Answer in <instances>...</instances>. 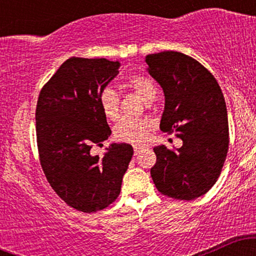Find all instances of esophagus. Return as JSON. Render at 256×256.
<instances>
[{
	"instance_id": "34e87169",
	"label": "esophagus",
	"mask_w": 256,
	"mask_h": 256,
	"mask_svg": "<svg viewBox=\"0 0 256 256\" xmlns=\"http://www.w3.org/2000/svg\"><path fill=\"white\" fill-rule=\"evenodd\" d=\"M143 148H144V146H134V155H138V154H140V152L142 150Z\"/></svg>"
}]
</instances>
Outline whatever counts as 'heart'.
<instances>
[{"mask_svg": "<svg viewBox=\"0 0 256 256\" xmlns=\"http://www.w3.org/2000/svg\"><path fill=\"white\" fill-rule=\"evenodd\" d=\"M128 86L138 94L146 102L154 101L156 98V85L150 78L144 76H132L126 82ZM98 106L106 119L116 120L119 116L120 98L116 90L107 86L98 94ZM152 122L146 119L122 118L114 125L113 136L116 140L130 144H142L146 142Z\"/></svg>", "mask_w": 256, "mask_h": 256, "instance_id": "b5f03b06", "label": "heart"}]
</instances>
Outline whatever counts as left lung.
I'll use <instances>...</instances> for the list:
<instances>
[{
    "mask_svg": "<svg viewBox=\"0 0 256 256\" xmlns=\"http://www.w3.org/2000/svg\"><path fill=\"white\" fill-rule=\"evenodd\" d=\"M146 62L149 74L165 94L160 130L176 131V136L183 140L178 149L155 146L152 182L164 195L192 201L216 184L228 155L224 95L212 73L183 52L149 54Z\"/></svg>",
    "mask_w": 256,
    "mask_h": 256,
    "instance_id": "1",
    "label": "left lung"
}]
</instances>
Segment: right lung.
I'll return each mask as SVG.
<instances>
[{
    "instance_id": "1",
    "label": "right lung",
    "mask_w": 256,
    "mask_h": 256,
    "mask_svg": "<svg viewBox=\"0 0 256 256\" xmlns=\"http://www.w3.org/2000/svg\"><path fill=\"white\" fill-rule=\"evenodd\" d=\"M119 61L70 58L40 90L36 136L40 166L54 192L84 213L116 201L134 148L113 143L104 158L90 152L112 131L98 94L119 73Z\"/></svg>"
}]
</instances>
